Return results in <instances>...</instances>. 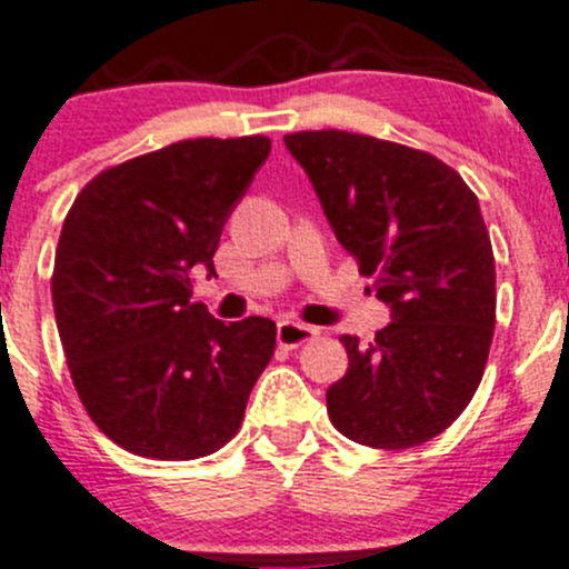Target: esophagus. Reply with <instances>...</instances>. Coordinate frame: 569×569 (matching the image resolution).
Here are the masks:
<instances>
[{"label":"esophagus","instance_id":"obj_1","mask_svg":"<svg viewBox=\"0 0 569 569\" xmlns=\"http://www.w3.org/2000/svg\"><path fill=\"white\" fill-rule=\"evenodd\" d=\"M315 337H317L315 326H306V322H297V320H280L278 322V342L283 348L303 346V342L315 340Z\"/></svg>","mask_w":569,"mask_h":569}]
</instances>
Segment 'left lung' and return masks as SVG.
I'll list each match as a JSON object with an SVG mask.
<instances>
[{
	"instance_id": "1",
	"label": "left lung",
	"mask_w": 569,
	"mask_h": 569,
	"mask_svg": "<svg viewBox=\"0 0 569 569\" xmlns=\"http://www.w3.org/2000/svg\"><path fill=\"white\" fill-rule=\"evenodd\" d=\"M340 247L391 306L373 342L340 337L331 425L368 448H417L468 408L496 326V263L479 201L422 150L346 130L283 136Z\"/></svg>"
}]
</instances>
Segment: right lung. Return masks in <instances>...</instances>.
Here are the masks:
<instances>
[{"mask_svg": "<svg viewBox=\"0 0 569 569\" xmlns=\"http://www.w3.org/2000/svg\"><path fill=\"white\" fill-rule=\"evenodd\" d=\"M269 150L266 136L178 141L99 172L64 218L50 280L61 348L90 419L136 457L223 448L272 360L269 317L227 326L189 300Z\"/></svg>", "mask_w": 569, "mask_h": 569, "instance_id": "obj_1", "label": "right lung"}]
</instances>
